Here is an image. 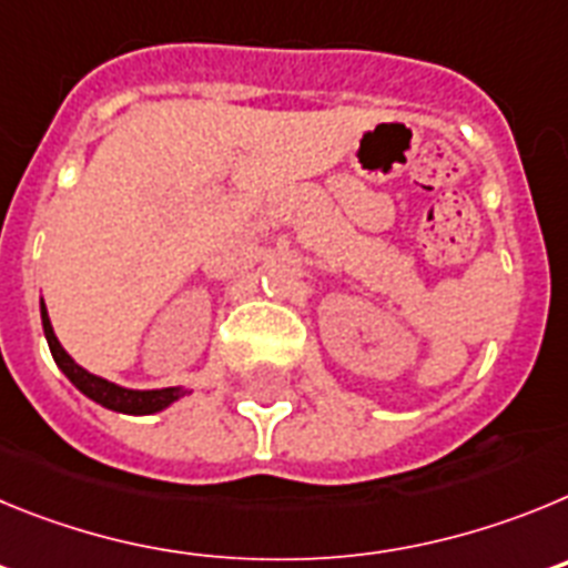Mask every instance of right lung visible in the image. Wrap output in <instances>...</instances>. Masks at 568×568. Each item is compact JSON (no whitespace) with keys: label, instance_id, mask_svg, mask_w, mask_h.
I'll list each match as a JSON object with an SVG mask.
<instances>
[{"label":"right lung","instance_id":"add662e5","mask_svg":"<svg viewBox=\"0 0 568 568\" xmlns=\"http://www.w3.org/2000/svg\"><path fill=\"white\" fill-rule=\"evenodd\" d=\"M42 327H44V338H48L50 355L59 364L64 375H68L77 389H82L88 398H93L97 404L108 406V409H115V413H128V415H150L159 413L164 406H170L173 400L182 398V389H175V386H168V389H148V393H139V389H124V386H115L110 381L99 378V375H90L88 369L77 364V361L70 358L68 353L62 349V344L53 335V327H50L48 310L42 304Z\"/></svg>","mask_w":568,"mask_h":568}]
</instances>
